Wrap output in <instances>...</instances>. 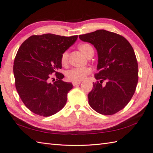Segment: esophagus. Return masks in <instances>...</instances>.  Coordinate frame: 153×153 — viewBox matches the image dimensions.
Here are the masks:
<instances>
[{"instance_id":"34e87169","label":"esophagus","mask_w":153,"mask_h":153,"mask_svg":"<svg viewBox=\"0 0 153 153\" xmlns=\"http://www.w3.org/2000/svg\"><path fill=\"white\" fill-rule=\"evenodd\" d=\"M81 82V81H77V82H73L72 83V85H74V86H76L77 85H79V84H80Z\"/></svg>"}]
</instances>
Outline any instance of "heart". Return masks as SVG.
Here are the masks:
<instances>
[{
	"mask_svg": "<svg viewBox=\"0 0 153 153\" xmlns=\"http://www.w3.org/2000/svg\"><path fill=\"white\" fill-rule=\"evenodd\" d=\"M79 49L87 56L89 55L91 53L94 52L93 47L88 44H82L79 45ZM68 56L69 53L68 51H65L62 53L61 56H60V62L62 66H66L68 65ZM91 72V68H87V67L86 68H74L67 71L66 76L68 81L77 82V81H81L85 79V77Z\"/></svg>",
	"mask_w": 153,
	"mask_h": 153,
	"instance_id": "obj_1",
	"label": "heart"
}]
</instances>
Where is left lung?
Segmentation results:
<instances>
[{
  "label": "left lung",
  "instance_id": "1",
  "mask_svg": "<svg viewBox=\"0 0 153 153\" xmlns=\"http://www.w3.org/2000/svg\"><path fill=\"white\" fill-rule=\"evenodd\" d=\"M81 40L94 45L98 53V72L93 88L88 94V103L96 111L110 115L128 104L136 91L138 65L132 45L125 38L112 32L97 30L79 35ZM107 82L105 86L102 81Z\"/></svg>",
  "mask_w": 153,
  "mask_h": 153
}]
</instances>
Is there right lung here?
Here are the masks:
<instances>
[{
	"instance_id": "add662e5",
	"label": "right lung",
	"mask_w": 153,
	"mask_h": 153,
	"mask_svg": "<svg viewBox=\"0 0 153 153\" xmlns=\"http://www.w3.org/2000/svg\"><path fill=\"white\" fill-rule=\"evenodd\" d=\"M77 36H61L53 34L33 35L21 45L13 62L16 88L26 107L42 117L61 110L73 85L62 79V53L72 45ZM55 73L57 80L49 82Z\"/></svg>"
}]
</instances>
